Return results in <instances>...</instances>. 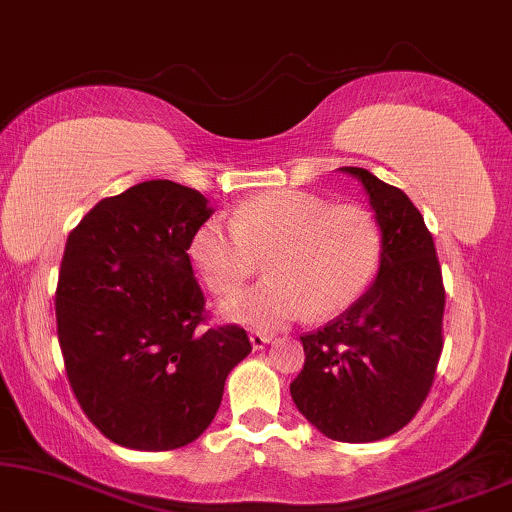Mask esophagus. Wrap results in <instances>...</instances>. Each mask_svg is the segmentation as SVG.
<instances>
[{
    "mask_svg": "<svg viewBox=\"0 0 512 512\" xmlns=\"http://www.w3.org/2000/svg\"><path fill=\"white\" fill-rule=\"evenodd\" d=\"M270 340H272V338H270L268 333H251V335H249V342H251V347H254V349H263L265 345H268Z\"/></svg>",
    "mask_w": 512,
    "mask_h": 512,
    "instance_id": "1",
    "label": "esophagus"
}]
</instances>
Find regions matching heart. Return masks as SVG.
Segmentation results:
<instances>
[{"instance_id":"obj_1","label":"heart","mask_w":512,"mask_h":512,"mask_svg":"<svg viewBox=\"0 0 512 512\" xmlns=\"http://www.w3.org/2000/svg\"><path fill=\"white\" fill-rule=\"evenodd\" d=\"M382 237L373 214L303 191L261 193L209 216L191 237V261L209 291L235 293L268 258L270 279L219 305L221 319L279 331L312 310L333 317L366 291L380 263Z\"/></svg>"}]
</instances>
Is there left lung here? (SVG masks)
I'll return each mask as SVG.
<instances>
[{
    "label": "left lung",
    "mask_w": 512,
    "mask_h": 512,
    "mask_svg": "<svg viewBox=\"0 0 512 512\" xmlns=\"http://www.w3.org/2000/svg\"><path fill=\"white\" fill-rule=\"evenodd\" d=\"M359 179L380 228V270L345 314L300 338L305 366L291 398L314 429L340 443L401 431L429 394L443 352V275L433 237L408 195L363 167Z\"/></svg>",
    "instance_id": "8db88e82"
}]
</instances>
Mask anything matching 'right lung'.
<instances>
[{
    "label": "right lung",
    "mask_w": 512,
    "mask_h": 512,
    "mask_svg": "<svg viewBox=\"0 0 512 512\" xmlns=\"http://www.w3.org/2000/svg\"><path fill=\"white\" fill-rule=\"evenodd\" d=\"M212 214L202 193L151 179L97 202L67 237L55 291L62 359L76 401L111 443H193L251 352L240 326L200 328L205 296L188 247Z\"/></svg>",
    "instance_id": "1"
}]
</instances>
